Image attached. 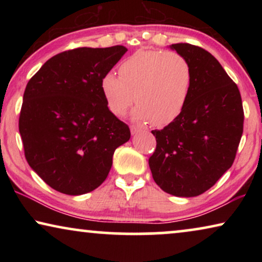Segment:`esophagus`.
<instances>
[{"instance_id":"1","label":"esophagus","mask_w":262,"mask_h":262,"mask_svg":"<svg viewBox=\"0 0 262 262\" xmlns=\"http://www.w3.org/2000/svg\"><path fill=\"white\" fill-rule=\"evenodd\" d=\"M130 130H131V134L132 135H135V134H138V132H141L142 130L139 127H137V126H134V125H132V126L130 127Z\"/></svg>"}]
</instances>
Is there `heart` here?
I'll return each mask as SVG.
<instances>
[{"mask_svg": "<svg viewBox=\"0 0 262 262\" xmlns=\"http://www.w3.org/2000/svg\"><path fill=\"white\" fill-rule=\"evenodd\" d=\"M192 80L191 64L185 57L164 50L141 49L120 63L119 77L106 74L100 88L116 116H124L136 101L134 120L164 126L184 111Z\"/></svg>", "mask_w": 262, "mask_h": 262, "instance_id": "obj_1", "label": "heart"}]
</instances>
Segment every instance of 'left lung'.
I'll list each match as a JSON object with an SVG mask.
<instances>
[{
  "mask_svg": "<svg viewBox=\"0 0 262 262\" xmlns=\"http://www.w3.org/2000/svg\"><path fill=\"white\" fill-rule=\"evenodd\" d=\"M191 64L193 80L184 111L162 130H152V178L175 196H195L212 187L234 163L243 132L241 94L220 62L199 46L170 45Z\"/></svg>",
  "mask_w": 262,
  "mask_h": 262,
  "instance_id": "8db88e82",
  "label": "left lung"
}]
</instances>
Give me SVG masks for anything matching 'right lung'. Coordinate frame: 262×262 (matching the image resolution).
I'll return each mask as SVG.
<instances>
[{
	"label": "right lung",
	"mask_w": 262,
	"mask_h": 262,
	"mask_svg": "<svg viewBox=\"0 0 262 262\" xmlns=\"http://www.w3.org/2000/svg\"><path fill=\"white\" fill-rule=\"evenodd\" d=\"M126 51L117 45L60 52L28 81L19 118L25 157L56 191H94L106 180L116 149L130 139L100 88Z\"/></svg>",
	"instance_id": "1"
}]
</instances>
